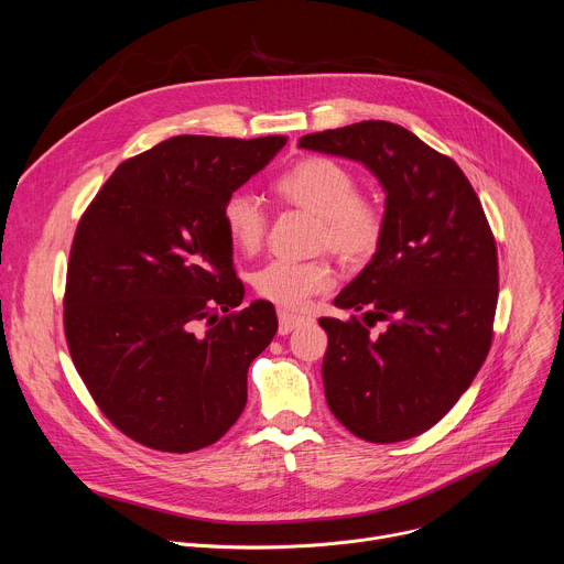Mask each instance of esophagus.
Returning a JSON list of instances; mask_svg holds the SVG:
<instances>
[{"label": "esophagus", "instance_id": "esophagus-1", "mask_svg": "<svg viewBox=\"0 0 564 564\" xmlns=\"http://www.w3.org/2000/svg\"><path fill=\"white\" fill-rule=\"evenodd\" d=\"M305 324H310V318L299 316V314H290V312H279V335H290L292 330H296Z\"/></svg>", "mask_w": 564, "mask_h": 564}]
</instances>
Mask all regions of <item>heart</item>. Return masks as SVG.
Listing matches in <instances>:
<instances>
[{"label": "heart", "instance_id": "b5f03b06", "mask_svg": "<svg viewBox=\"0 0 564 564\" xmlns=\"http://www.w3.org/2000/svg\"><path fill=\"white\" fill-rule=\"evenodd\" d=\"M281 200L301 207L321 220L318 246L330 248L348 263L368 261L383 238L381 209L359 196L355 174L328 155H307L274 181ZM223 227L240 252L261 248L268 216L261 203L248 192H234L220 209ZM257 292L285 307L301 310L312 296L335 285V270L328 261H272L254 276Z\"/></svg>", "mask_w": 564, "mask_h": 564}]
</instances>
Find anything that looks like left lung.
Returning <instances> with one entry per match:
<instances>
[{
  "mask_svg": "<svg viewBox=\"0 0 564 564\" xmlns=\"http://www.w3.org/2000/svg\"><path fill=\"white\" fill-rule=\"evenodd\" d=\"M301 149L361 163L386 194L383 238L370 263L324 316V388L333 415L375 444L404 442L435 426L485 364L498 305V252L464 172L413 131L364 120L310 133Z\"/></svg>",
  "mask_w": 564,
  "mask_h": 564,
  "instance_id": "1",
  "label": "left lung"
}]
</instances>
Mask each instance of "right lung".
I'll return each instance as SVG.
<instances>
[{
    "mask_svg": "<svg viewBox=\"0 0 564 564\" xmlns=\"http://www.w3.org/2000/svg\"><path fill=\"white\" fill-rule=\"evenodd\" d=\"M285 142L174 135L122 163L77 225L66 344L100 411L149 448H205L246 409L279 321L268 301L218 314L246 296L220 209Z\"/></svg>",
    "mask_w": 564,
    "mask_h": 564,
    "instance_id": "add662e5",
    "label": "right lung"
}]
</instances>
